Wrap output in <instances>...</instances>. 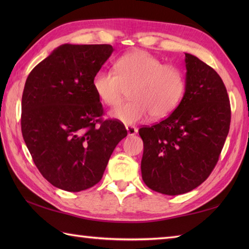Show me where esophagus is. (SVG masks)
Masks as SVG:
<instances>
[{
	"instance_id": "1",
	"label": "esophagus",
	"mask_w": 249,
	"mask_h": 249,
	"mask_svg": "<svg viewBox=\"0 0 249 249\" xmlns=\"http://www.w3.org/2000/svg\"><path fill=\"white\" fill-rule=\"evenodd\" d=\"M126 130H127L128 136H134L138 133V129L135 126H126Z\"/></svg>"
}]
</instances>
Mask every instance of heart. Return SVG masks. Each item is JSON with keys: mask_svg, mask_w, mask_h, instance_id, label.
I'll list each match as a JSON object with an SVG mask.
<instances>
[{"mask_svg": "<svg viewBox=\"0 0 249 249\" xmlns=\"http://www.w3.org/2000/svg\"><path fill=\"white\" fill-rule=\"evenodd\" d=\"M92 86L108 107L120 105L129 89L130 100L111 111V116L125 124H136L150 115L155 120L170 115L184 97L186 77L178 66L163 64L150 52L137 50L119 57L114 71H98Z\"/></svg>", "mask_w": 249, "mask_h": 249, "instance_id": "b5f03b06", "label": "heart"}]
</instances>
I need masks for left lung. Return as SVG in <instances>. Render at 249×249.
Returning a JSON list of instances; mask_svg holds the SVG:
<instances>
[{
	"mask_svg": "<svg viewBox=\"0 0 249 249\" xmlns=\"http://www.w3.org/2000/svg\"><path fill=\"white\" fill-rule=\"evenodd\" d=\"M186 91L178 107L143 126L142 179L163 195L188 193L212 173L229 133L230 100L219 75L197 56L185 53Z\"/></svg>",
	"mask_w": 249,
	"mask_h": 249,
	"instance_id": "left-lung-1",
	"label": "left lung"
}]
</instances>
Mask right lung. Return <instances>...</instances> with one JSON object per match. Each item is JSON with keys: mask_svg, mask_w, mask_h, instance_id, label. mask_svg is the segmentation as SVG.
I'll use <instances>...</instances> for the list:
<instances>
[{"mask_svg": "<svg viewBox=\"0 0 249 249\" xmlns=\"http://www.w3.org/2000/svg\"><path fill=\"white\" fill-rule=\"evenodd\" d=\"M113 52L111 45L57 47L26 79L21 131L35 166L47 181L67 192L93 187L127 136L118 120H103L92 81Z\"/></svg>", "mask_w": 249, "mask_h": 249, "instance_id": "obj_1", "label": "right lung"}]
</instances>
